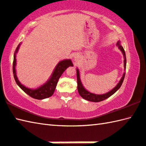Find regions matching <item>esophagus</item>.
<instances>
[{"label": "esophagus", "mask_w": 146, "mask_h": 146, "mask_svg": "<svg viewBox=\"0 0 146 146\" xmlns=\"http://www.w3.org/2000/svg\"><path fill=\"white\" fill-rule=\"evenodd\" d=\"M79 56L78 55V54H75V55L74 56V60L75 62L78 61V60H79Z\"/></svg>", "instance_id": "1"}]
</instances>
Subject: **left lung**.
Instances as JSON below:
<instances>
[{"instance_id":"obj_1","label":"left lung","mask_w":146,"mask_h":146,"mask_svg":"<svg viewBox=\"0 0 146 146\" xmlns=\"http://www.w3.org/2000/svg\"><path fill=\"white\" fill-rule=\"evenodd\" d=\"M116 46H117L118 48L120 49L121 51L122 52V53L123 54V57H124V68L125 70L126 65V54H125L124 49L123 48V46L121 45L120 40L117 41L116 43ZM76 71H77V80H78V90L79 94L81 95V97L82 98H83L84 99H85V100L91 101V102H101L106 100V99L110 97L111 95H113L115 92H116L119 89L121 86L122 85V83L123 82V80H124L125 76V72L123 73L122 78H121L120 81H119V82H118L117 84L114 88L113 89L111 90V91H109V92L104 93V94L97 95V94H95V93H91L84 88V87L83 86V85H82L81 81L80 74H79V70L78 68H76Z\"/></svg>"}]
</instances>
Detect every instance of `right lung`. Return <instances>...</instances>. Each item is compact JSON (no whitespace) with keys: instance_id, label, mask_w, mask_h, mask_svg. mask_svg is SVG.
<instances>
[{"instance_id":"1","label":"right lung","mask_w":146,"mask_h":146,"mask_svg":"<svg viewBox=\"0 0 146 146\" xmlns=\"http://www.w3.org/2000/svg\"><path fill=\"white\" fill-rule=\"evenodd\" d=\"M21 43L19 44L17 48L16 49V51L14 54V60H13V70L14 78H15V81L19 87L25 92L27 95H29L30 97L38 99V100H42V99L47 98L50 97L51 96L53 95L54 90H55L56 86L60 76L64 73V71L67 68L70 67V66H73V64L71 60H64L58 62V64L54 68L53 73L49 78L48 80L46 81L45 83H44L40 86L37 88L35 89H31L25 86L24 85L22 84L20 81L18 80V77L16 76V53H18V49L20 48Z\"/></svg>"}]
</instances>
